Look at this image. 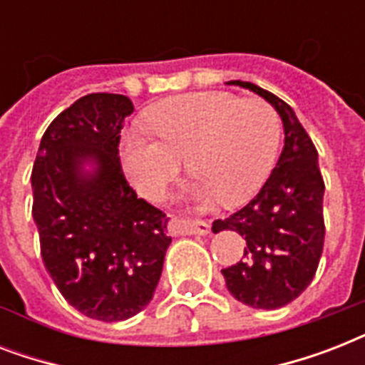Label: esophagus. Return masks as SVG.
Returning <instances> with one entry per match:
<instances>
[{"instance_id":"1","label":"esophagus","mask_w":365,"mask_h":365,"mask_svg":"<svg viewBox=\"0 0 365 365\" xmlns=\"http://www.w3.org/2000/svg\"><path fill=\"white\" fill-rule=\"evenodd\" d=\"M172 225L176 227L178 233L185 235H206L210 233V222H182V220H172Z\"/></svg>"}]
</instances>
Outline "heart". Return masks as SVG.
<instances>
[{
    "instance_id": "heart-1",
    "label": "heart",
    "mask_w": 365,
    "mask_h": 365,
    "mask_svg": "<svg viewBox=\"0 0 365 365\" xmlns=\"http://www.w3.org/2000/svg\"><path fill=\"white\" fill-rule=\"evenodd\" d=\"M145 126L155 139L130 130L121 159L138 193L160 200L187 159L199 178L197 193L222 205L254 197L277 163L282 123L271 106L227 93L183 94L153 108Z\"/></svg>"
}]
</instances>
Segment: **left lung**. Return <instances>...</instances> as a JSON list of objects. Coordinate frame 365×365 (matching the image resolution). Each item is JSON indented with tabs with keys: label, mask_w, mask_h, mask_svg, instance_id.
I'll return each mask as SVG.
<instances>
[{
	"label": "left lung",
	"mask_w": 365,
	"mask_h": 365,
	"mask_svg": "<svg viewBox=\"0 0 365 365\" xmlns=\"http://www.w3.org/2000/svg\"><path fill=\"white\" fill-rule=\"evenodd\" d=\"M229 85L259 94L284 123V149L265 185L244 208L212 225L214 233L231 229L246 240L242 259L222 269L229 292L244 305L272 311L297 299L314 278L326 235L324 180L317 148L294 110L254 83Z\"/></svg>",
	"instance_id": "obj_1"
}]
</instances>
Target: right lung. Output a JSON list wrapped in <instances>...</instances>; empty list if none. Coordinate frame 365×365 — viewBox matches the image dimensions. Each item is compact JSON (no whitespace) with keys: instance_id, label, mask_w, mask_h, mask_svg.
Segmentation results:
<instances>
[{"instance_id":"obj_1","label":"right lung","mask_w":365,"mask_h":365,"mask_svg":"<svg viewBox=\"0 0 365 365\" xmlns=\"http://www.w3.org/2000/svg\"><path fill=\"white\" fill-rule=\"evenodd\" d=\"M132 110L123 94L79 98L48 125L31 170L43 265L71 307L102 322L148 305L172 242L165 212L138 199L123 174L119 140ZM85 160L97 165L93 175Z\"/></svg>"}]
</instances>
